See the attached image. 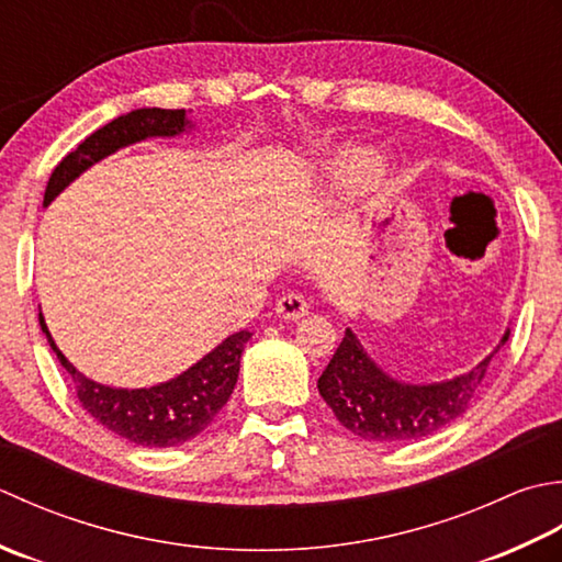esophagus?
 <instances>
[{"mask_svg": "<svg viewBox=\"0 0 562 562\" xmlns=\"http://www.w3.org/2000/svg\"><path fill=\"white\" fill-rule=\"evenodd\" d=\"M273 311H277V315L281 319H289V323H293V319H301L303 315H307V311H311V305H307V301H305L303 295L285 293V295L279 297L277 307H273Z\"/></svg>", "mask_w": 562, "mask_h": 562, "instance_id": "obj_1", "label": "esophagus"}]
</instances>
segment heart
I'll return each mask as SVG.
<instances>
[{
	"label": "heart",
	"instance_id": "obj_1",
	"mask_svg": "<svg viewBox=\"0 0 562 562\" xmlns=\"http://www.w3.org/2000/svg\"><path fill=\"white\" fill-rule=\"evenodd\" d=\"M378 171H381V159L363 147H353V150L339 153L327 165V181L331 189L357 191L378 179Z\"/></svg>",
	"mask_w": 562,
	"mask_h": 562
}]
</instances>
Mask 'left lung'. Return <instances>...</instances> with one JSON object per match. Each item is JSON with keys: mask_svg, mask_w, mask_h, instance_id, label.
Listing matches in <instances>:
<instances>
[{"mask_svg": "<svg viewBox=\"0 0 562 562\" xmlns=\"http://www.w3.org/2000/svg\"><path fill=\"white\" fill-rule=\"evenodd\" d=\"M509 339L499 337L487 357L471 371L431 383H409L387 373L347 327L335 357L317 378V391L341 427L373 443H407L451 425L471 407L490 359Z\"/></svg>", "mask_w": 562, "mask_h": 562, "instance_id": "1", "label": "left lung"}]
</instances>
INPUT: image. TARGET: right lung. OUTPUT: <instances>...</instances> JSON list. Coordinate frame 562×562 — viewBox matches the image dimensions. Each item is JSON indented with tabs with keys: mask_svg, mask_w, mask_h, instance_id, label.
I'll return each mask as SVG.
<instances>
[{
	"mask_svg": "<svg viewBox=\"0 0 562 562\" xmlns=\"http://www.w3.org/2000/svg\"><path fill=\"white\" fill-rule=\"evenodd\" d=\"M193 128L196 125L187 119L184 109L153 106L123 113V116L106 123L104 128L91 133L75 153L67 155L53 169L48 187H45L43 209H48L89 167L123 150V147L150 140V137H179ZM38 323L57 361L72 375L79 403L89 415L119 437L137 446H147V449L187 443L211 427V422L235 391L239 359H243L245 345L251 337L249 329L227 335L205 357L165 383L150 387H113L91 381L89 375L77 371V366H72L70 359L57 349L43 313H38Z\"/></svg>",
	"mask_w": 562,
	"mask_h": 562,
	"instance_id": "1",
	"label": "right lung"
}]
</instances>
